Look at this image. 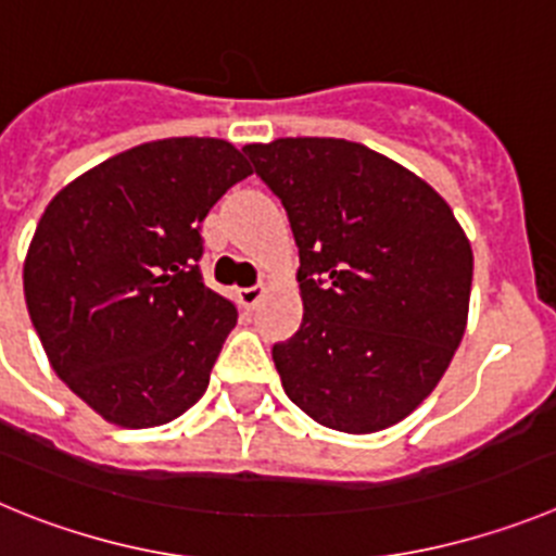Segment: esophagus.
Wrapping results in <instances>:
<instances>
[{
	"label": "esophagus",
	"instance_id": "obj_1",
	"mask_svg": "<svg viewBox=\"0 0 556 556\" xmlns=\"http://www.w3.org/2000/svg\"><path fill=\"white\" fill-rule=\"evenodd\" d=\"M264 292H267V289H264V287H244V289H239V292H236V294H239V303H242L244 308H253L255 303L262 301Z\"/></svg>",
	"mask_w": 556,
	"mask_h": 556
}]
</instances>
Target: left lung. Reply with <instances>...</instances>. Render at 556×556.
Returning a JSON list of instances; mask_svg holds the SVG:
<instances>
[{
	"label": "left lung",
	"instance_id": "1",
	"mask_svg": "<svg viewBox=\"0 0 556 556\" xmlns=\"http://www.w3.org/2000/svg\"><path fill=\"white\" fill-rule=\"evenodd\" d=\"M301 253V331L273 348L283 392L348 434L401 424L468 326L473 250L424 178L345 139L248 144Z\"/></svg>",
	"mask_w": 556,
	"mask_h": 556
}]
</instances>
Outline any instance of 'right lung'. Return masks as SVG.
<instances>
[{"instance_id": "1", "label": "right lung", "mask_w": 556, "mask_h": 556, "mask_svg": "<svg viewBox=\"0 0 556 556\" xmlns=\"http://www.w3.org/2000/svg\"><path fill=\"white\" fill-rule=\"evenodd\" d=\"M253 175L223 139H161L83 172L49 200L24 258L29 320L63 384L122 429L203 397L236 306L200 275V223Z\"/></svg>"}]
</instances>
